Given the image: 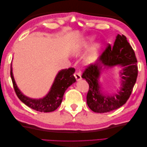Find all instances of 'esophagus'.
<instances>
[{
  "instance_id": "obj_1",
  "label": "esophagus",
  "mask_w": 147,
  "mask_h": 147,
  "mask_svg": "<svg viewBox=\"0 0 147 147\" xmlns=\"http://www.w3.org/2000/svg\"><path fill=\"white\" fill-rule=\"evenodd\" d=\"M74 76H75V78H76L77 81H80L82 79L81 75L80 74V73H78V72H75L74 74Z\"/></svg>"
}]
</instances>
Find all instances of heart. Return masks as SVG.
Segmentation results:
<instances>
[{"label":"heart","instance_id":"b5f03b06","mask_svg":"<svg viewBox=\"0 0 147 147\" xmlns=\"http://www.w3.org/2000/svg\"><path fill=\"white\" fill-rule=\"evenodd\" d=\"M96 53H97V50L95 47L91 48V50L88 52L87 56L86 57L85 61L87 63H90L94 61L96 56Z\"/></svg>","mask_w":147,"mask_h":147}]
</instances>
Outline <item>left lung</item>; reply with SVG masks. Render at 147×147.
I'll list each match as a JSON object with an SVG mask.
<instances>
[{
  "mask_svg": "<svg viewBox=\"0 0 147 147\" xmlns=\"http://www.w3.org/2000/svg\"><path fill=\"white\" fill-rule=\"evenodd\" d=\"M137 63L134 51L126 36L118 34L113 47L109 44L96 63L88 66L82 75L89 84L86 102L92 111L100 113L109 112L126 103L136 82ZM117 65L123 67L120 73L122 78L121 90L113 96L104 95L101 92L98 82L102 66Z\"/></svg>",
  "mask_w": 147,
  "mask_h": 147,
  "instance_id": "1",
  "label": "left lung"
}]
</instances>
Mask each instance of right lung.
Listing matches in <instances>:
<instances>
[{
    "mask_svg": "<svg viewBox=\"0 0 147 147\" xmlns=\"http://www.w3.org/2000/svg\"><path fill=\"white\" fill-rule=\"evenodd\" d=\"M75 69L70 67L68 69L61 70L57 74L50 91L42 99H34L24 96L18 88L12 72L11 64L10 75L15 91L21 101L29 107L40 112H51L59 107L63 99V96L67 89L76 82L74 76Z\"/></svg>",
    "mask_w": 147,
    "mask_h": 147,
    "instance_id": "1",
    "label": "right lung"
}]
</instances>
